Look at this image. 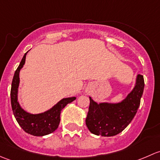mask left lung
<instances>
[{
	"instance_id": "left-lung-1",
	"label": "left lung",
	"mask_w": 160,
	"mask_h": 160,
	"mask_svg": "<svg viewBox=\"0 0 160 160\" xmlns=\"http://www.w3.org/2000/svg\"><path fill=\"white\" fill-rule=\"evenodd\" d=\"M143 76L138 74L133 89L125 99L118 103H98L90 97L86 125L91 133L110 137L125 129L139 108L144 90Z\"/></svg>"
}]
</instances>
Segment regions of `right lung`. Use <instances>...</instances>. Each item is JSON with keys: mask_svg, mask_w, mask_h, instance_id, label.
Instances as JSON below:
<instances>
[{"mask_svg": "<svg viewBox=\"0 0 160 160\" xmlns=\"http://www.w3.org/2000/svg\"><path fill=\"white\" fill-rule=\"evenodd\" d=\"M28 52L24 55L13 77L11 90V108L16 121L25 132L35 136H44L57 129L60 122L61 111L77 98L71 97L62 98L49 110L38 114H32L24 110L19 103L18 94L20 83L19 73L25 65Z\"/></svg>", "mask_w": 160, "mask_h": 160, "instance_id": "right-lung-1", "label": "right lung"}]
</instances>
